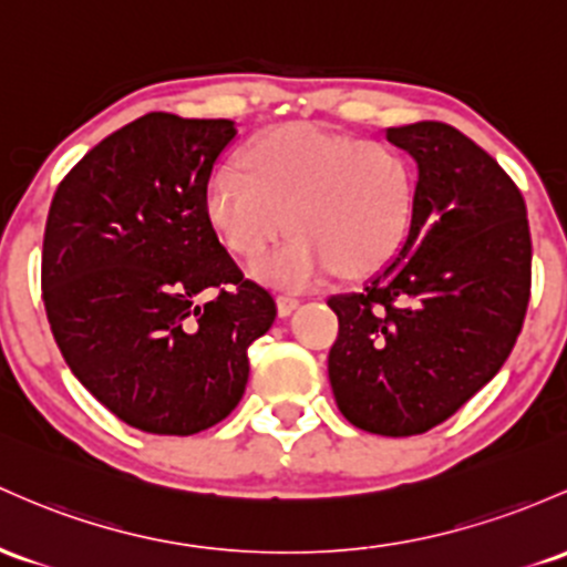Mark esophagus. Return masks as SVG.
I'll list each match as a JSON object with an SVG mask.
<instances>
[{
    "label": "esophagus",
    "mask_w": 567,
    "mask_h": 567,
    "mask_svg": "<svg viewBox=\"0 0 567 567\" xmlns=\"http://www.w3.org/2000/svg\"><path fill=\"white\" fill-rule=\"evenodd\" d=\"M298 298L296 296H277V312H279V317H288L290 312H293V309H298Z\"/></svg>",
    "instance_id": "1"
}]
</instances>
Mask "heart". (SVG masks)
Segmentation results:
<instances>
[{"label": "heart", "mask_w": 567, "mask_h": 567, "mask_svg": "<svg viewBox=\"0 0 567 567\" xmlns=\"http://www.w3.org/2000/svg\"><path fill=\"white\" fill-rule=\"evenodd\" d=\"M239 166L213 172L204 213L220 245L258 260L293 228L255 274L301 290L339 271L377 274L406 245L416 215V169L401 147L285 123L258 134Z\"/></svg>", "instance_id": "1"}]
</instances>
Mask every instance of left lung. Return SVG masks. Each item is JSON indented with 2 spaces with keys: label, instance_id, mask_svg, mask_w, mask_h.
Segmentation results:
<instances>
[{
  "label": "left lung",
  "instance_id": "8db88e82",
  "mask_svg": "<svg viewBox=\"0 0 567 567\" xmlns=\"http://www.w3.org/2000/svg\"><path fill=\"white\" fill-rule=\"evenodd\" d=\"M416 161L403 250L358 293L333 296L328 377L360 431L416 435L450 420L512 354L530 301L525 198L487 151L439 121L388 128Z\"/></svg>",
  "mask_w": 567,
  "mask_h": 567
}]
</instances>
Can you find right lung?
<instances>
[{
    "mask_svg": "<svg viewBox=\"0 0 567 567\" xmlns=\"http://www.w3.org/2000/svg\"><path fill=\"white\" fill-rule=\"evenodd\" d=\"M231 121L147 112L78 161L51 202L42 301L72 374L155 435L217 425L277 303L220 245L204 193Z\"/></svg>",
    "mask_w": 567,
    "mask_h": 567,
    "instance_id": "right-lung-1",
    "label": "right lung"
}]
</instances>
